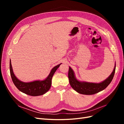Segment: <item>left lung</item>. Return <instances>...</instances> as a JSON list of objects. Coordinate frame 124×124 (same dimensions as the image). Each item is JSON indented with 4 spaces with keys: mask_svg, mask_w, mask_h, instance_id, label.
<instances>
[{
    "mask_svg": "<svg viewBox=\"0 0 124 124\" xmlns=\"http://www.w3.org/2000/svg\"><path fill=\"white\" fill-rule=\"evenodd\" d=\"M116 68V64H115L113 71L107 79L102 82L97 83H90L84 81H80L77 80L73 70L69 67L68 72V78L70 84L74 90L78 93L83 95H93L103 91L110 84L113 80Z\"/></svg>",
    "mask_w": 124,
    "mask_h": 124,
    "instance_id": "8db88e82",
    "label": "left lung"
}]
</instances>
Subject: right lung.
I'll return each mask as SVG.
<instances>
[{"label": "right lung", "instance_id": "1", "mask_svg": "<svg viewBox=\"0 0 124 124\" xmlns=\"http://www.w3.org/2000/svg\"><path fill=\"white\" fill-rule=\"evenodd\" d=\"M62 63L55 66L52 69L50 74L44 80H37L31 82H23L16 77L14 74L11 60L10 71L11 78L14 84L21 92L31 96H38L46 93L50 89L52 84V78L55 71Z\"/></svg>", "mask_w": 124, "mask_h": 124}]
</instances>
